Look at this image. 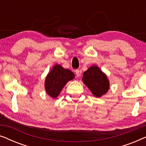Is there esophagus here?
<instances>
[{
	"mask_svg": "<svg viewBox=\"0 0 146 146\" xmlns=\"http://www.w3.org/2000/svg\"><path fill=\"white\" fill-rule=\"evenodd\" d=\"M75 72H76V76L79 77L80 76L81 72H80V70H78V69L76 70H75Z\"/></svg>",
	"mask_w": 146,
	"mask_h": 146,
	"instance_id": "obj_1",
	"label": "esophagus"
}]
</instances>
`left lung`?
<instances>
[{
	"mask_svg": "<svg viewBox=\"0 0 146 146\" xmlns=\"http://www.w3.org/2000/svg\"><path fill=\"white\" fill-rule=\"evenodd\" d=\"M82 80L96 97H100L109 90V81L104 73L96 66L84 72Z\"/></svg>",
	"mask_w": 146,
	"mask_h": 146,
	"instance_id": "obj_1",
	"label": "left lung"
}]
</instances>
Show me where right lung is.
Instances as JSON below:
<instances>
[{
	"label": "right lung",
	"mask_w": 146,
	"mask_h": 146,
	"mask_svg": "<svg viewBox=\"0 0 146 146\" xmlns=\"http://www.w3.org/2000/svg\"><path fill=\"white\" fill-rule=\"evenodd\" d=\"M74 74L68 69H65L60 65H56L46 78L45 89L48 94L55 98L68 82L74 79Z\"/></svg>",
	"instance_id": "right-lung-1"
}]
</instances>
